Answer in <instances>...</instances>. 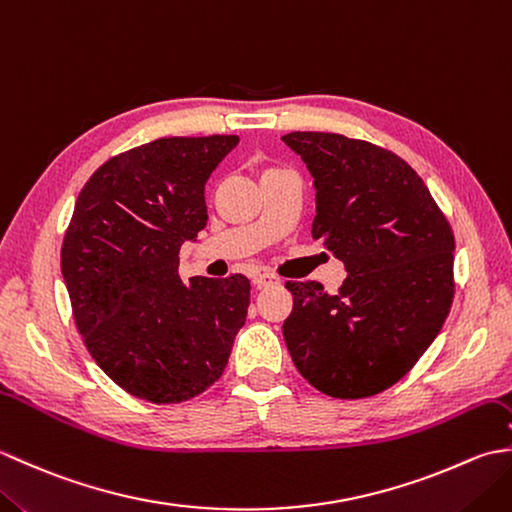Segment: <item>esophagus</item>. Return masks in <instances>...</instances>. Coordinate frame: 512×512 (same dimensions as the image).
Segmentation results:
<instances>
[{
    "mask_svg": "<svg viewBox=\"0 0 512 512\" xmlns=\"http://www.w3.org/2000/svg\"><path fill=\"white\" fill-rule=\"evenodd\" d=\"M275 284H279V277L270 275V273H257L253 277V286L255 288H266V286H275Z\"/></svg>",
    "mask_w": 512,
    "mask_h": 512,
    "instance_id": "obj_1",
    "label": "esophagus"
}]
</instances>
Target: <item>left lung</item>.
Returning <instances> with one entry per match:
<instances>
[{"label":"left lung","instance_id":"1","mask_svg":"<svg viewBox=\"0 0 512 512\" xmlns=\"http://www.w3.org/2000/svg\"><path fill=\"white\" fill-rule=\"evenodd\" d=\"M317 191L312 237L341 259L336 295L288 281L284 339L299 374L332 398L380 394L433 343L453 303V231L405 160L365 140L292 132Z\"/></svg>","mask_w":512,"mask_h":512}]
</instances>
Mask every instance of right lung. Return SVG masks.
Wrapping results in <instances>:
<instances>
[{"mask_svg":"<svg viewBox=\"0 0 512 512\" xmlns=\"http://www.w3.org/2000/svg\"><path fill=\"white\" fill-rule=\"evenodd\" d=\"M237 136L158 138L110 158L74 204L61 275L74 323L127 394L182 402L222 376L246 321L250 281L178 273L180 246L206 226L204 184Z\"/></svg>","mask_w":512,"mask_h":512,"instance_id":"1","label":"right lung"}]
</instances>
